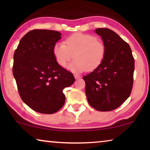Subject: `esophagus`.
<instances>
[{
  "label": "esophagus",
  "instance_id": "1",
  "mask_svg": "<svg viewBox=\"0 0 150 150\" xmlns=\"http://www.w3.org/2000/svg\"><path fill=\"white\" fill-rule=\"evenodd\" d=\"M74 77H75V79H79L81 78L80 76H79V75H74Z\"/></svg>",
  "mask_w": 150,
  "mask_h": 150
}]
</instances>
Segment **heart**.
I'll use <instances>...</instances> for the list:
<instances>
[{"label": "heart", "instance_id": "b5f03b06", "mask_svg": "<svg viewBox=\"0 0 150 150\" xmlns=\"http://www.w3.org/2000/svg\"><path fill=\"white\" fill-rule=\"evenodd\" d=\"M55 60L62 67H65L73 58L75 60L67 66L73 72L87 70L92 71L102 63L106 53L103 41L89 34L77 33L65 40V44L56 43L53 48Z\"/></svg>", "mask_w": 150, "mask_h": 150}]
</instances>
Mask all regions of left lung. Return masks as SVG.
<instances>
[{"label":"left lung","mask_w":150,"mask_h":150,"mask_svg":"<svg viewBox=\"0 0 150 150\" xmlns=\"http://www.w3.org/2000/svg\"><path fill=\"white\" fill-rule=\"evenodd\" d=\"M106 47L99 66L83 78L89 105L98 111H111L124 103L133 85L134 59L128 44L112 30L97 28Z\"/></svg>","instance_id":"left-lung-1"}]
</instances>
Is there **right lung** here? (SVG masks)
<instances>
[{"instance_id": "obj_1", "label": "right lung", "mask_w": 150, "mask_h": 150, "mask_svg": "<svg viewBox=\"0 0 150 150\" xmlns=\"http://www.w3.org/2000/svg\"><path fill=\"white\" fill-rule=\"evenodd\" d=\"M61 35L54 30H31L14 52L12 71L20 97L40 113L59 110L65 101L63 90L75 82L74 76L58 64L53 53Z\"/></svg>"}]
</instances>
